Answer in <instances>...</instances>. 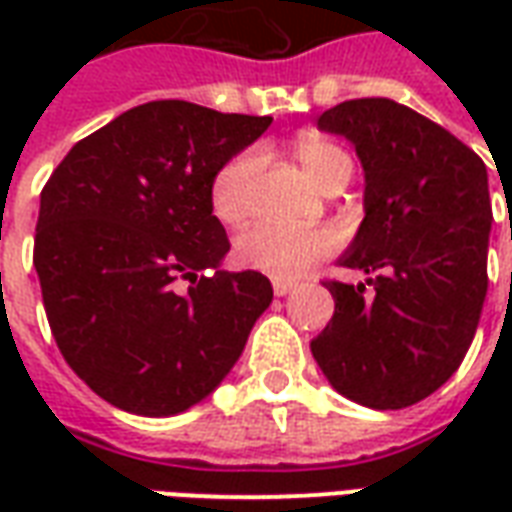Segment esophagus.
<instances>
[{
	"mask_svg": "<svg viewBox=\"0 0 512 512\" xmlns=\"http://www.w3.org/2000/svg\"><path fill=\"white\" fill-rule=\"evenodd\" d=\"M271 285H274V293H277V296H288L290 290L296 288V279L274 277V279H271Z\"/></svg>",
	"mask_w": 512,
	"mask_h": 512,
	"instance_id": "esophagus-1",
	"label": "esophagus"
}]
</instances>
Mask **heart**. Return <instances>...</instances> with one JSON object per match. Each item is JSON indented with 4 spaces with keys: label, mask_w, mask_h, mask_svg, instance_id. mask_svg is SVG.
I'll list each match as a JSON object with an SVG mask.
<instances>
[{
    "label": "heart",
    "mask_w": 512,
    "mask_h": 512,
    "mask_svg": "<svg viewBox=\"0 0 512 512\" xmlns=\"http://www.w3.org/2000/svg\"><path fill=\"white\" fill-rule=\"evenodd\" d=\"M296 158L307 178L321 189L340 172H351L345 150L321 136H304L296 142ZM260 158L255 150H244L224 164L211 183V208L227 224L244 219L252 208V189ZM332 230H288L277 224H255L235 241V260L246 268L266 271L274 277H296L304 268L334 249Z\"/></svg>",
    "instance_id": "heart-1"
}]
</instances>
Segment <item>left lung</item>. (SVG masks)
Returning <instances> with one entry per match:
<instances>
[{
	"mask_svg": "<svg viewBox=\"0 0 512 512\" xmlns=\"http://www.w3.org/2000/svg\"><path fill=\"white\" fill-rule=\"evenodd\" d=\"M365 169V219L337 257L373 288L326 282L332 321L310 343L359 406L406 408L461 367L488 290L491 197L483 158L414 109L356 98L318 117Z\"/></svg>",
	"mask_w": 512,
	"mask_h": 512,
	"instance_id": "8db88e82",
	"label": "left lung"
}]
</instances>
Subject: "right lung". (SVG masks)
<instances>
[{
  "label": "right lung",
  "instance_id": "add662e5",
  "mask_svg": "<svg viewBox=\"0 0 512 512\" xmlns=\"http://www.w3.org/2000/svg\"><path fill=\"white\" fill-rule=\"evenodd\" d=\"M271 117L134 106L71 147L40 194L35 271L65 362L106 403L172 417L233 370L274 290L224 271L216 172ZM178 281H189L186 291Z\"/></svg>",
  "mask_w": 512,
  "mask_h": 512
}]
</instances>
